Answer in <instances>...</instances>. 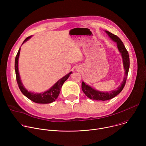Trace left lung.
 Wrapping results in <instances>:
<instances>
[{
	"label": "left lung",
	"instance_id": "obj_1",
	"mask_svg": "<svg viewBox=\"0 0 146 146\" xmlns=\"http://www.w3.org/2000/svg\"><path fill=\"white\" fill-rule=\"evenodd\" d=\"M105 32L108 34V35L110 37V38L117 43L118 51L121 54V56L122 58L123 66L125 70V74H124V77L123 78V81L121 83V84L116 89V90H113L111 91H110L109 92H101V91H97L95 89L92 88L91 86L86 84L84 81L82 82V84H81L82 90L87 97H88L90 99L92 100H102V101L111 99L114 98L115 96H116L118 94H119L122 91L125 85L126 80L127 78L128 71L129 69V65H130L129 54L125 47V46L123 45L122 41L116 35L107 31H105Z\"/></svg>",
	"mask_w": 146,
	"mask_h": 146
}]
</instances>
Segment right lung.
<instances>
[{"label": "right lung", "instance_id": "add662e5", "mask_svg": "<svg viewBox=\"0 0 146 146\" xmlns=\"http://www.w3.org/2000/svg\"><path fill=\"white\" fill-rule=\"evenodd\" d=\"M32 36L28 37L25 39L24 42L22 44H23L27 41H28ZM21 48L19 49L18 53L15 56V75H16V79L18 83V85L19 87V90L21 91V92L28 99L33 101V102L37 103H42V104H47L50 103L54 102L58 98L60 91V88L64 84L65 81L69 78V76L72 74V72H70L68 74L65 75L64 77L59 80L55 84L51 87L48 90L41 93H35L28 91L24 86L23 82L21 80L19 71H18V59L19 56Z\"/></svg>", "mask_w": 146, "mask_h": 146}]
</instances>
